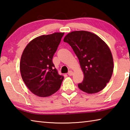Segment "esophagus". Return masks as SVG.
Masks as SVG:
<instances>
[{
  "label": "esophagus",
  "mask_w": 130,
  "mask_h": 130,
  "mask_svg": "<svg viewBox=\"0 0 130 130\" xmlns=\"http://www.w3.org/2000/svg\"><path fill=\"white\" fill-rule=\"evenodd\" d=\"M73 74H74V72L72 71H69V72H68V75H69V76H72V75H73Z\"/></svg>",
  "instance_id": "34e87169"
}]
</instances>
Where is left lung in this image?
<instances>
[{
    "label": "left lung",
    "mask_w": 130,
    "mask_h": 130,
    "mask_svg": "<svg viewBox=\"0 0 130 130\" xmlns=\"http://www.w3.org/2000/svg\"><path fill=\"white\" fill-rule=\"evenodd\" d=\"M63 41L73 49L84 74L83 82L78 84L79 89L87 94L102 91L113 70V57L107 44L96 34L86 31L71 32Z\"/></svg>",
    "instance_id": "1"
}]
</instances>
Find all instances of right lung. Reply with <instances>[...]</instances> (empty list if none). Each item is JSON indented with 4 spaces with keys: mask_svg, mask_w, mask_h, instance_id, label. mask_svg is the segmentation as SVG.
I'll return each mask as SVG.
<instances>
[{
    "mask_svg": "<svg viewBox=\"0 0 130 130\" xmlns=\"http://www.w3.org/2000/svg\"><path fill=\"white\" fill-rule=\"evenodd\" d=\"M64 34L38 36L23 50L20 61V74L27 88L36 96H51L60 87L64 77L55 68L52 58Z\"/></svg>",
    "mask_w": 130,
    "mask_h": 130,
    "instance_id": "add662e5",
    "label": "right lung"
}]
</instances>
